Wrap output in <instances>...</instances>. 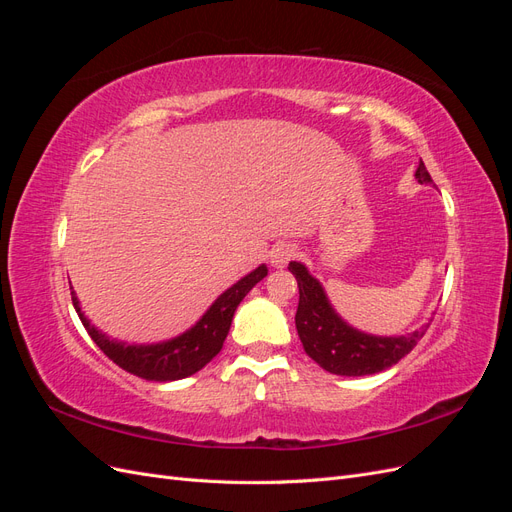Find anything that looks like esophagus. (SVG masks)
<instances>
[{
    "label": "esophagus",
    "mask_w": 512,
    "mask_h": 512,
    "mask_svg": "<svg viewBox=\"0 0 512 512\" xmlns=\"http://www.w3.org/2000/svg\"><path fill=\"white\" fill-rule=\"evenodd\" d=\"M294 256H297V250L292 243H275L269 252V262L275 269H284Z\"/></svg>",
    "instance_id": "obj_1"
}]
</instances>
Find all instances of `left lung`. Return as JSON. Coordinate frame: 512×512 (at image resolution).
I'll return each instance as SVG.
<instances>
[{
	"label": "left lung",
	"instance_id": "8db88e82",
	"mask_svg": "<svg viewBox=\"0 0 512 512\" xmlns=\"http://www.w3.org/2000/svg\"><path fill=\"white\" fill-rule=\"evenodd\" d=\"M418 183H433L425 164L416 168ZM288 271L297 277L299 307L294 324L309 359L335 376H371L399 363L429 329V322L406 335H374L352 327L327 297L318 277L303 262L292 260Z\"/></svg>",
	"mask_w": 512,
	"mask_h": 512
}]
</instances>
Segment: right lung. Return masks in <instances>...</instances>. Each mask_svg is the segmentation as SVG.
<instances>
[{"mask_svg":"<svg viewBox=\"0 0 512 512\" xmlns=\"http://www.w3.org/2000/svg\"><path fill=\"white\" fill-rule=\"evenodd\" d=\"M267 273V265H258L254 271L241 277L237 284L224 290L188 331L156 344H128L121 342V339L108 337L85 316L74 288L70 294L83 327L108 359L138 378L153 382H173L196 374L222 350L239 303L260 280H265Z\"/></svg>","mask_w":512,"mask_h":512,"instance_id":"1","label":"right lung"}]
</instances>
